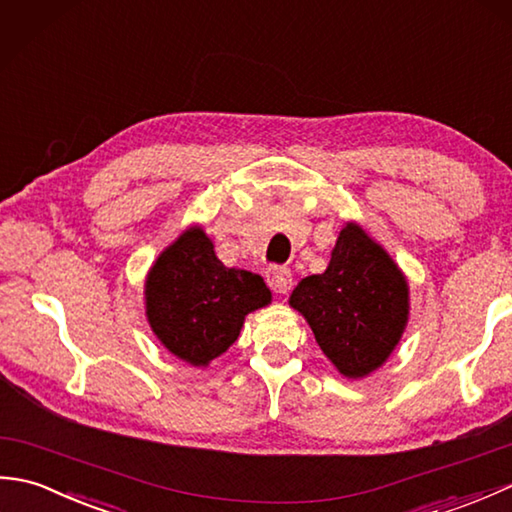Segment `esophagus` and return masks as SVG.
<instances>
[{
  "label": "esophagus",
  "instance_id": "1",
  "mask_svg": "<svg viewBox=\"0 0 512 512\" xmlns=\"http://www.w3.org/2000/svg\"><path fill=\"white\" fill-rule=\"evenodd\" d=\"M266 281H268L270 288H273L275 292H279V295H286V292H290V288H292L290 268H286V266H270L266 270Z\"/></svg>",
  "mask_w": 512,
  "mask_h": 512
}]
</instances>
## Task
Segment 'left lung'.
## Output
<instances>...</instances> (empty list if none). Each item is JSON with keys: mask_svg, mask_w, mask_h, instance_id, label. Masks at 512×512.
Segmentation results:
<instances>
[{"mask_svg": "<svg viewBox=\"0 0 512 512\" xmlns=\"http://www.w3.org/2000/svg\"><path fill=\"white\" fill-rule=\"evenodd\" d=\"M290 306L299 310L323 354L347 378H363L394 352L409 314L398 266L361 226L347 224L323 275L301 279Z\"/></svg>", "mask_w": 512, "mask_h": 512, "instance_id": "1", "label": "left lung"}]
</instances>
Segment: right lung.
<instances>
[{"mask_svg":"<svg viewBox=\"0 0 512 512\" xmlns=\"http://www.w3.org/2000/svg\"><path fill=\"white\" fill-rule=\"evenodd\" d=\"M147 319L162 345L191 365L231 347L248 312L270 303L259 275L226 268L202 228L173 242L147 277Z\"/></svg>","mask_w":512,"mask_h":512,"instance_id":"right-lung-1","label":"right lung"}]
</instances>
